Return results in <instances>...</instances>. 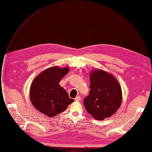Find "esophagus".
I'll return each mask as SVG.
<instances>
[{"label":"esophagus","instance_id":"34e87169","mask_svg":"<svg viewBox=\"0 0 152 152\" xmlns=\"http://www.w3.org/2000/svg\"><path fill=\"white\" fill-rule=\"evenodd\" d=\"M75 99V101H80L81 100V97L80 96H76Z\"/></svg>","mask_w":152,"mask_h":152}]
</instances>
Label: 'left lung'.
Masks as SVG:
<instances>
[{"mask_svg": "<svg viewBox=\"0 0 152 152\" xmlns=\"http://www.w3.org/2000/svg\"><path fill=\"white\" fill-rule=\"evenodd\" d=\"M90 91L83 100L88 113L97 120H103L116 113L122 101L121 88L115 76L103 70L90 74Z\"/></svg>", "mask_w": 152, "mask_h": 152, "instance_id": "obj_1", "label": "left lung"}]
</instances>
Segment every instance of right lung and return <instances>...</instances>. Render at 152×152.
Here are the masks:
<instances>
[{
  "instance_id": "add662e5",
  "label": "right lung",
  "mask_w": 152,
  "mask_h": 152,
  "mask_svg": "<svg viewBox=\"0 0 152 152\" xmlns=\"http://www.w3.org/2000/svg\"><path fill=\"white\" fill-rule=\"evenodd\" d=\"M69 70L68 67H49L33 80L30 88V99L41 113L53 117L66 110L67 106L74 102L59 84Z\"/></svg>"
}]
</instances>
